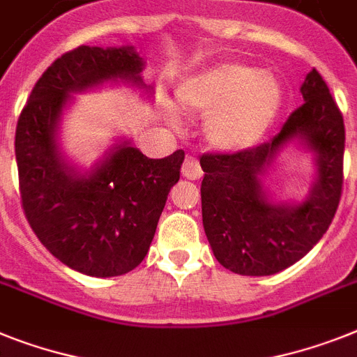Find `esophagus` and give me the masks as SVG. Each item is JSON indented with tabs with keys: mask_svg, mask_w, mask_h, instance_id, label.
<instances>
[{
	"mask_svg": "<svg viewBox=\"0 0 357 357\" xmlns=\"http://www.w3.org/2000/svg\"><path fill=\"white\" fill-rule=\"evenodd\" d=\"M182 175L190 181H197L202 176V169H200V164L197 158L193 157H185L184 164H182Z\"/></svg>",
	"mask_w": 357,
	"mask_h": 357,
	"instance_id": "obj_1",
	"label": "esophagus"
}]
</instances>
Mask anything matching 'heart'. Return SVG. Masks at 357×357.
I'll list each match as a JSON object with an SVG mask.
<instances>
[{
  "label": "heart",
  "mask_w": 357,
  "mask_h": 357,
  "mask_svg": "<svg viewBox=\"0 0 357 357\" xmlns=\"http://www.w3.org/2000/svg\"><path fill=\"white\" fill-rule=\"evenodd\" d=\"M176 96L188 111L208 114L204 132L215 149L235 153L253 146L272 123L281 85L272 73L228 61L185 79Z\"/></svg>",
  "instance_id": "1"
}]
</instances>
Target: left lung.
I'll use <instances>...</instances> for the list:
<instances>
[{
    "label": "left lung",
    "instance_id": "obj_1",
    "mask_svg": "<svg viewBox=\"0 0 357 357\" xmlns=\"http://www.w3.org/2000/svg\"><path fill=\"white\" fill-rule=\"evenodd\" d=\"M305 104L261 146L237 153H206L202 225L215 259L241 275H273L310 252L334 219L343 188L344 123L325 79L312 69L301 85ZM314 153L318 175L303 203H275L260 176L288 143Z\"/></svg>",
    "mask_w": 357,
    "mask_h": 357
}]
</instances>
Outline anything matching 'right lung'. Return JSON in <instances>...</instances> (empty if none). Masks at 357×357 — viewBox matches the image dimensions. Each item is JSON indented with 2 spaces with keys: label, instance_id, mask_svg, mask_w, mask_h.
<instances>
[{
  "label": "right lung",
  "instance_id": "obj_1",
  "mask_svg": "<svg viewBox=\"0 0 357 357\" xmlns=\"http://www.w3.org/2000/svg\"><path fill=\"white\" fill-rule=\"evenodd\" d=\"M142 69L135 47H76L41 75L17 120L14 147L26 220L56 259L91 278L122 275L142 263L167 193L181 178L184 151L147 158L123 140L82 173L60 151V119L70 94L111 79L151 93Z\"/></svg>",
  "mask_w": 357,
  "mask_h": 357
}]
</instances>
